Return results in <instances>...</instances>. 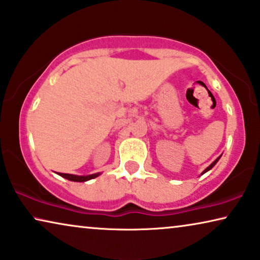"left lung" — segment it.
I'll return each instance as SVG.
<instances>
[{"mask_svg":"<svg viewBox=\"0 0 260 260\" xmlns=\"http://www.w3.org/2000/svg\"><path fill=\"white\" fill-rule=\"evenodd\" d=\"M219 158H220V156H219V157H218V158H216V159H215V161H214V162H213V163H212V165H211V166H209V167H207V168H206V169L204 170V173H202V174H205L206 172H208V170H211V169L213 168V167H214V166H215V163L219 161Z\"/></svg>","mask_w":260,"mask_h":260,"instance_id":"8db88e82","label":"left lung"}]
</instances>
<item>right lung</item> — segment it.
<instances>
[{
    "instance_id": "obj_1",
    "label": "right lung",
    "mask_w": 260,
    "mask_h": 260,
    "mask_svg": "<svg viewBox=\"0 0 260 260\" xmlns=\"http://www.w3.org/2000/svg\"><path fill=\"white\" fill-rule=\"evenodd\" d=\"M59 175L65 177V179L70 180V181H76V182H84V181L94 179V177H97L99 174H92V175H87V176H78V175H72V174L59 173Z\"/></svg>"
}]
</instances>
